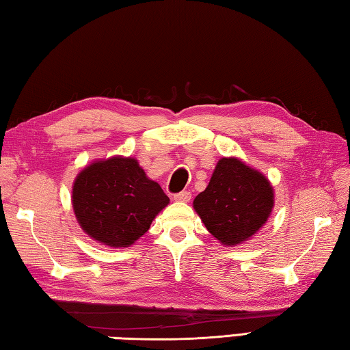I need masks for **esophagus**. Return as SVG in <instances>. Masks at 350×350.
Wrapping results in <instances>:
<instances>
[{
	"instance_id": "1",
	"label": "esophagus",
	"mask_w": 350,
	"mask_h": 350,
	"mask_svg": "<svg viewBox=\"0 0 350 350\" xmlns=\"http://www.w3.org/2000/svg\"><path fill=\"white\" fill-rule=\"evenodd\" d=\"M191 192H187V191H183V192H178V193H175L174 195V200L175 201H181V203H187L189 200H191Z\"/></svg>"
}]
</instances>
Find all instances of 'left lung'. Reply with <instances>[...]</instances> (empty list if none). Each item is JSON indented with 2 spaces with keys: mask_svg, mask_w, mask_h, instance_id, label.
Listing matches in <instances>:
<instances>
[{
  "mask_svg": "<svg viewBox=\"0 0 350 350\" xmlns=\"http://www.w3.org/2000/svg\"><path fill=\"white\" fill-rule=\"evenodd\" d=\"M273 189L260 172L237 158H221L209 186L193 200L207 230L226 246L249 240L267 221Z\"/></svg>",
  "mask_w": 350,
  "mask_h": 350,
  "instance_id": "left-lung-1",
  "label": "left lung"
}]
</instances>
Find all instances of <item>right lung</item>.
Instances as JSON below:
<instances>
[{"instance_id":"obj_1","label":"right lung","mask_w":350,"mask_h":350,"mask_svg":"<svg viewBox=\"0 0 350 350\" xmlns=\"http://www.w3.org/2000/svg\"><path fill=\"white\" fill-rule=\"evenodd\" d=\"M72 203L90 238L110 247H127L149 230L169 197L147 178L137 159L113 157L81 170L73 183Z\"/></svg>"}]
</instances>
